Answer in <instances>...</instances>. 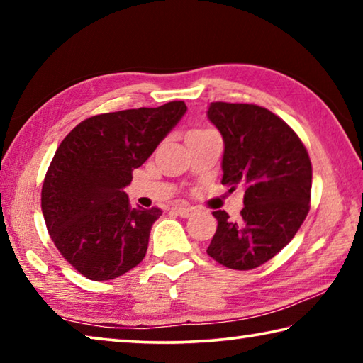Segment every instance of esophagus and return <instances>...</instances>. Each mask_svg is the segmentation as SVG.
<instances>
[{
    "label": "esophagus",
    "instance_id": "34e87169",
    "mask_svg": "<svg viewBox=\"0 0 363 363\" xmlns=\"http://www.w3.org/2000/svg\"><path fill=\"white\" fill-rule=\"evenodd\" d=\"M173 211H174L176 214H179L181 218H189V216H192V213H194L195 210H194L192 206H174Z\"/></svg>",
    "mask_w": 363,
    "mask_h": 363
}]
</instances>
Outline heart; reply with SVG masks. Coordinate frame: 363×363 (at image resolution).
Masks as SVG:
<instances>
[{
    "mask_svg": "<svg viewBox=\"0 0 363 363\" xmlns=\"http://www.w3.org/2000/svg\"><path fill=\"white\" fill-rule=\"evenodd\" d=\"M194 131H196V130H194Z\"/></svg>",
    "mask_w": 363,
    "mask_h": 363,
    "instance_id": "1",
    "label": "heart"
}]
</instances>
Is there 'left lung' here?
Masks as SVG:
<instances>
[{
  "label": "left lung",
  "instance_id": "obj_1",
  "mask_svg": "<svg viewBox=\"0 0 363 363\" xmlns=\"http://www.w3.org/2000/svg\"><path fill=\"white\" fill-rule=\"evenodd\" d=\"M208 118L224 139L223 182L245 187L238 223L213 211L218 229L206 253L235 270H250L279 253L309 213L312 164L298 134L255 104L211 102Z\"/></svg>",
  "mask_w": 363,
  "mask_h": 363
}]
</instances>
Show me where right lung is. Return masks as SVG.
<instances>
[{"label":"right lung","mask_w":363,"mask_h":363,"mask_svg":"<svg viewBox=\"0 0 363 363\" xmlns=\"http://www.w3.org/2000/svg\"><path fill=\"white\" fill-rule=\"evenodd\" d=\"M186 110L173 101L91 116L57 147L43 182L41 210L60 255L86 279L112 280L144 259L162 210L131 208L123 189Z\"/></svg>","instance_id":"add662e5"}]
</instances>
